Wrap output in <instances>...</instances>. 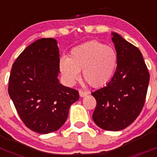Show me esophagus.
<instances>
[{
  "label": "esophagus",
  "instance_id": "34e87169",
  "mask_svg": "<svg viewBox=\"0 0 157 157\" xmlns=\"http://www.w3.org/2000/svg\"><path fill=\"white\" fill-rule=\"evenodd\" d=\"M78 93H79L80 97H82V98H83V97H86V96L88 94V92H87V91H84V90H81V89H80V90H78Z\"/></svg>",
  "mask_w": 157,
  "mask_h": 157
}]
</instances>
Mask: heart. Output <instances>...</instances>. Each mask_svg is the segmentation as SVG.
<instances>
[{"label": "heart", "mask_w": 157, "mask_h": 157, "mask_svg": "<svg viewBox=\"0 0 157 157\" xmlns=\"http://www.w3.org/2000/svg\"><path fill=\"white\" fill-rule=\"evenodd\" d=\"M117 65V54L114 48L98 41H91L75 47L68 58L63 56L59 62V70L67 82L71 85L82 77L93 87L106 84L114 74Z\"/></svg>", "instance_id": "1"}]
</instances>
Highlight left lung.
Returning a JSON list of instances; mask_svg holds the SVG:
<instances>
[{
	"instance_id": "1",
	"label": "left lung",
	"mask_w": 157,
	"mask_h": 157,
	"mask_svg": "<svg viewBox=\"0 0 157 157\" xmlns=\"http://www.w3.org/2000/svg\"><path fill=\"white\" fill-rule=\"evenodd\" d=\"M112 35L117 67L109 83L92 93L97 101L93 120L101 129L118 131L130 125L141 113L149 73L139 49L116 33Z\"/></svg>"
}]
</instances>
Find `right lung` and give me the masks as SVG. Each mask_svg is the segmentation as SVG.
I'll return each mask as SVG.
<instances>
[{
    "label": "right lung",
    "instance_id": "1",
    "mask_svg": "<svg viewBox=\"0 0 157 157\" xmlns=\"http://www.w3.org/2000/svg\"><path fill=\"white\" fill-rule=\"evenodd\" d=\"M59 62L56 40L41 38L19 54L9 76L8 94L19 117L39 134L60 128L79 98L78 90L59 83Z\"/></svg>",
    "mask_w": 157,
    "mask_h": 157
}]
</instances>
